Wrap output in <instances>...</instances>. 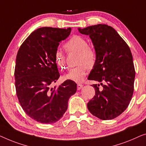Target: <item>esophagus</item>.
<instances>
[{
    "instance_id": "obj_1",
    "label": "esophagus",
    "mask_w": 146,
    "mask_h": 146,
    "mask_svg": "<svg viewBox=\"0 0 146 146\" xmlns=\"http://www.w3.org/2000/svg\"><path fill=\"white\" fill-rule=\"evenodd\" d=\"M83 85L81 83H78L77 84V90H81L82 88H83Z\"/></svg>"
}]
</instances>
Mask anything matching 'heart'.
Segmentation results:
<instances>
[{"instance_id": "heart-1", "label": "heart", "mask_w": 146, "mask_h": 146, "mask_svg": "<svg viewBox=\"0 0 146 146\" xmlns=\"http://www.w3.org/2000/svg\"><path fill=\"white\" fill-rule=\"evenodd\" d=\"M67 52L78 53V66L71 69L64 75V79L71 80L74 82L80 83L83 81L87 73V67L92 68L96 61V52L93 47L89 46V43L85 38L75 35L69 39L64 45ZM55 61L60 70L67 69V64L65 57L62 53L57 51L55 53Z\"/></svg>"}]
</instances>
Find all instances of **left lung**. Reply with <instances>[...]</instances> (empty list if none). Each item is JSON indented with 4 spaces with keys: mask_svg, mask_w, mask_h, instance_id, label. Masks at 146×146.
Masks as SVG:
<instances>
[{
    "mask_svg": "<svg viewBox=\"0 0 146 146\" xmlns=\"http://www.w3.org/2000/svg\"><path fill=\"white\" fill-rule=\"evenodd\" d=\"M79 31L89 35L96 52V63L88 79L100 83L92 85L95 95L87 108L101 120H112L126 109L134 93L135 68L130 49L116 30L106 24L79 28Z\"/></svg>",
    "mask_w": 146,
    "mask_h": 146,
    "instance_id": "obj_1",
    "label": "left lung"
}]
</instances>
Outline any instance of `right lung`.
<instances>
[{"mask_svg":"<svg viewBox=\"0 0 146 146\" xmlns=\"http://www.w3.org/2000/svg\"><path fill=\"white\" fill-rule=\"evenodd\" d=\"M71 30L38 28L18 50L14 69L16 95L26 114L38 122H57L67 109L69 97L77 91V84L71 80L51 88L60 77L55 53L59 42L68 37Z\"/></svg>","mask_w":146,"mask_h":146,"instance_id":"add662e5","label":"right lung"}]
</instances>
